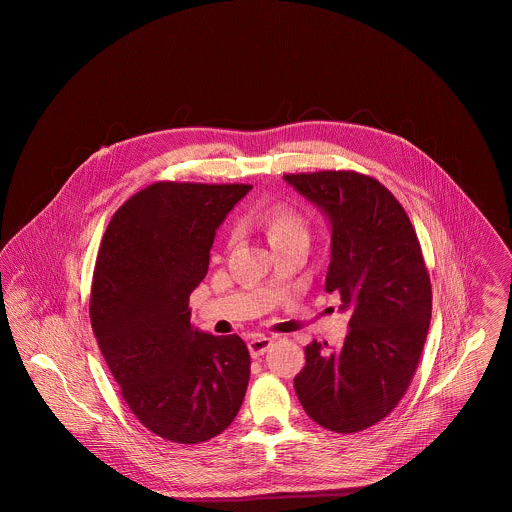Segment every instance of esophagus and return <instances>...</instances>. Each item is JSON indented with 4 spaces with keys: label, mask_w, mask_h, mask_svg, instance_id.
I'll use <instances>...</instances> for the list:
<instances>
[{
    "label": "esophagus",
    "mask_w": 512,
    "mask_h": 512,
    "mask_svg": "<svg viewBox=\"0 0 512 512\" xmlns=\"http://www.w3.org/2000/svg\"><path fill=\"white\" fill-rule=\"evenodd\" d=\"M270 345H272V340L267 338V336H255V338H251L249 340V353H251V357L253 359H257V357H261V355H265L268 349H270Z\"/></svg>",
    "instance_id": "34e87169"
}]
</instances>
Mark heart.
I'll list each match as a JSON object with an SVG mask.
<instances>
[{
    "label": "heart",
    "instance_id": "b5f03b06",
    "mask_svg": "<svg viewBox=\"0 0 512 512\" xmlns=\"http://www.w3.org/2000/svg\"><path fill=\"white\" fill-rule=\"evenodd\" d=\"M249 222L265 232L268 242L272 247L290 244L295 240H307L309 242V220L305 215L295 209L290 203H272L265 209L253 213Z\"/></svg>",
    "mask_w": 512,
    "mask_h": 512
}]
</instances>
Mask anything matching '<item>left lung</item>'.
<instances>
[{"label":"left lung","mask_w":512,"mask_h":512,"mask_svg":"<svg viewBox=\"0 0 512 512\" xmlns=\"http://www.w3.org/2000/svg\"><path fill=\"white\" fill-rule=\"evenodd\" d=\"M328 215L326 292L340 293L349 332L338 351L305 347L295 393L317 424L361 432L397 407L413 380L432 318V284L411 219L376 178L355 171L284 174Z\"/></svg>","instance_id":"1"}]
</instances>
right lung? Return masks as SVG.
I'll return each mask as SVG.
<instances>
[{
	"label": "right lung",
	"instance_id": "add662e5",
	"mask_svg": "<svg viewBox=\"0 0 512 512\" xmlns=\"http://www.w3.org/2000/svg\"><path fill=\"white\" fill-rule=\"evenodd\" d=\"M249 184L161 180L126 199L99 245L90 322L128 409L159 438L219 436L242 407L249 351L197 332L190 295L209 270L220 222Z\"/></svg>",
	"mask_w": 512,
	"mask_h": 512
}]
</instances>
